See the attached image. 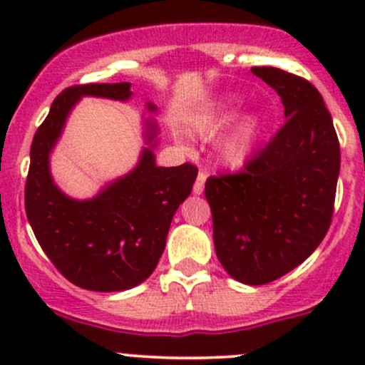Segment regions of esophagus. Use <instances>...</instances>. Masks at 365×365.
<instances>
[{
  "mask_svg": "<svg viewBox=\"0 0 365 365\" xmlns=\"http://www.w3.org/2000/svg\"><path fill=\"white\" fill-rule=\"evenodd\" d=\"M206 176H208V175H206V171L197 173V178H196V182H194V187H192V192L194 194H201V192H203Z\"/></svg>",
  "mask_w": 365,
  "mask_h": 365,
  "instance_id": "1",
  "label": "esophagus"
}]
</instances>
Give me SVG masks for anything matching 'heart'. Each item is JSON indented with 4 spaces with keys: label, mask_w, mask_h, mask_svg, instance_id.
Returning a JSON list of instances; mask_svg holds the SVG:
<instances>
[{
    "label": "heart",
    "mask_w": 365,
    "mask_h": 365,
    "mask_svg": "<svg viewBox=\"0 0 365 365\" xmlns=\"http://www.w3.org/2000/svg\"><path fill=\"white\" fill-rule=\"evenodd\" d=\"M230 120V111L212 114V116L201 118V120L197 121L196 130L200 132L201 135H205V138H210V135L215 134L217 130H220ZM257 128H259L257 118L254 116V114L245 116L244 120H242L240 123L220 141V160L226 165H231V168H240V165H244L254 150V143H256L257 138Z\"/></svg>",
    "instance_id": "1"
}]
</instances>
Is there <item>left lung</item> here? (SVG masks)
<instances>
[{
	"label": "left lung",
	"instance_id": "1",
	"mask_svg": "<svg viewBox=\"0 0 365 365\" xmlns=\"http://www.w3.org/2000/svg\"><path fill=\"white\" fill-rule=\"evenodd\" d=\"M284 106L286 123L235 175L205 183L213 244L238 282L268 284L304 263L332 222L341 150L322 93L304 77L252 67Z\"/></svg>",
	"mask_w": 365,
	"mask_h": 365
}]
</instances>
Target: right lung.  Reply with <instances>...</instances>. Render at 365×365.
Here are the masks:
<instances>
[{
    "label": "right lung",
    "mask_w": 365,
    "mask_h": 365,
    "mask_svg": "<svg viewBox=\"0 0 365 365\" xmlns=\"http://www.w3.org/2000/svg\"><path fill=\"white\" fill-rule=\"evenodd\" d=\"M81 97L128 101L130 83L70 86L54 98L31 143L24 205L40 247L72 284L90 292H123L152 275L165 247L178 206L189 197L196 165L155 164L157 123L146 120V143L138 165L91 200H72L54 183L49 157L67 116ZM148 111H157L152 102Z\"/></svg>",
    "instance_id": "1"
}]
</instances>
